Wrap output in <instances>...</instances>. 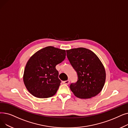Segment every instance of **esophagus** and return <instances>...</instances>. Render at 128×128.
Here are the masks:
<instances>
[{"mask_svg": "<svg viewBox=\"0 0 128 128\" xmlns=\"http://www.w3.org/2000/svg\"><path fill=\"white\" fill-rule=\"evenodd\" d=\"M63 84H65L66 85H68L69 83H70V80H65V81H63L62 82Z\"/></svg>", "mask_w": 128, "mask_h": 128, "instance_id": "obj_1", "label": "esophagus"}]
</instances>
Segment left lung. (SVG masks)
<instances>
[{"mask_svg": "<svg viewBox=\"0 0 128 128\" xmlns=\"http://www.w3.org/2000/svg\"><path fill=\"white\" fill-rule=\"evenodd\" d=\"M67 56L77 74V81L71 84L74 95L82 99L95 97L102 91L106 80V71L98 57L84 48L66 50Z\"/></svg>", "mask_w": 128, "mask_h": 128, "instance_id": "8db88e82", "label": "left lung"}]
</instances>
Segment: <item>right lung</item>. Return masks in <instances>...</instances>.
I'll list each match as a JSON object with an SVG mask.
<instances>
[{"mask_svg":"<svg viewBox=\"0 0 128 128\" xmlns=\"http://www.w3.org/2000/svg\"><path fill=\"white\" fill-rule=\"evenodd\" d=\"M66 51L49 46L33 54L28 61L23 80L29 92L39 98L54 96L60 85L58 72L55 66L63 61Z\"/></svg>","mask_w":128,"mask_h":128,"instance_id":"add662e5","label":"right lung"}]
</instances>
